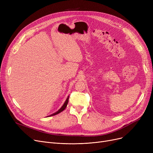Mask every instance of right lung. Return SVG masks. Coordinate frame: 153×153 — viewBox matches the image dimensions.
I'll return each mask as SVG.
<instances>
[{
  "mask_svg": "<svg viewBox=\"0 0 153 153\" xmlns=\"http://www.w3.org/2000/svg\"><path fill=\"white\" fill-rule=\"evenodd\" d=\"M69 96H68V98H67V99H66V102H64V105L62 106V107L58 111H56V112H55V113H54L53 114H51V115H50L49 117H51V116H53V115H57V114H59V113H61V111H62L64 109L66 108V107H67V105H68V101H69Z\"/></svg>",
  "mask_w": 153,
  "mask_h": 153,
  "instance_id": "add662e5",
  "label": "right lung"
}]
</instances>
